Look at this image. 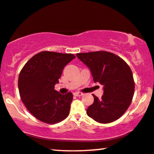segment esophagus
Wrapping results in <instances>:
<instances>
[{
    "label": "esophagus",
    "instance_id": "esophagus-1",
    "mask_svg": "<svg viewBox=\"0 0 154 154\" xmlns=\"http://www.w3.org/2000/svg\"><path fill=\"white\" fill-rule=\"evenodd\" d=\"M73 94H74V96H80L84 95V94L82 93V92H77V91H76V92H75V93H73Z\"/></svg>",
    "mask_w": 154,
    "mask_h": 154
}]
</instances>
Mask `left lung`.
Wrapping results in <instances>:
<instances>
[{
	"label": "left lung",
	"mask_w": 154,
	"mask_h": 154,
	"mask_svg": "<svg viewBox=\"0 0 154 154\" xmlns=\"http://www.w3.org/2000/svg\"><path fill=\"white\" fill-rule=\"evenodd\" d=\"M77 57L91 71L94 82L103 86L101 99L87 110L88 116L100 123H109L120 118L130 106L134 91L133 75L121 58L110 52L77 53Z\"/></svg>",
	"instance_id": "8db88e82"
}]
</instances>
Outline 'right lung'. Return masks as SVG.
Returning a JSON list of instances; mask_svg holds the SVG:
<instances>
[{
	"mask_svg": "<svg viewBox=\"0 0 154 154\" xmlns=\"http://www.w3.org/2000/svg\"><path fill=\"white\" fill-rule=\"evenodd\" d=\"M75 58L71 53L42 51L24 65L18 78V89L24 106L40 121L55 124L68 116L73 95L60 94L54 86L66 65Z\"/></svg>",
	"mask_w": 154,
	"mask_h": 154,
	"instance_id": "1",
	"label": "right lung"
}]
</instances>
